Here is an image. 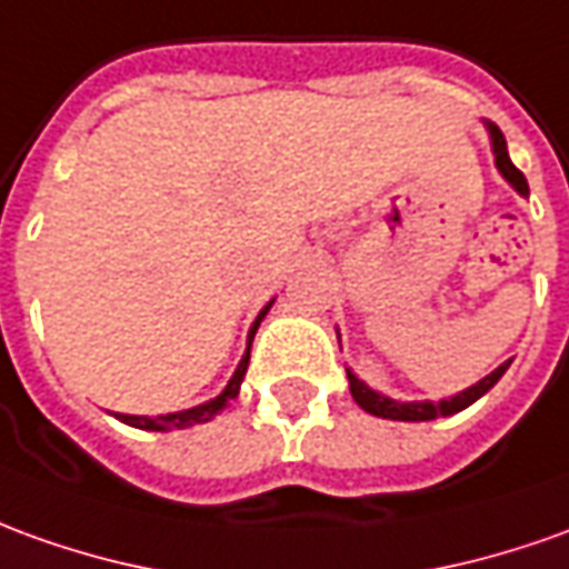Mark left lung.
Wrapping results in <instances>:
<instances>
[{
	"mask_svg": "<svg viewBox=\"0 0 569 569\" xmlns=\"http://www.w3.org/2000/svg\"><path fill=\"white\" fill-rule=\"evenodd\" d=\"M487 129H489V139H492V154H496V167H499V172L508 179V182H511V186H515L517 194H530L527 176L517 170L515 163H511V158H508V144H505L501 129L496 127V123H487ZM508 366H511V362H501V366L496 368L492 375H487L483 381H477L473 387H468V390L456 393V397L440 399V402H430V399H425V402H399V399L383 397V393H378V390L366 387V381H359L350 368H347V378H350L352 399H356L368 415L390 418V421H433V418H446V415H456V411L468 409L471 402H477L483 393H489V390L499 383L501 375L508 371Z\"/></svg>",
	"mask_w": 569,
	"mask_h": 569,
	"instance_id": "8db88e82",
	"label": "left lung"
}]
</instances>
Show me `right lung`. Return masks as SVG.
<instances>
[{
  "label": "right lung",
  "mask_w": 569,
  "mask_h": 569,
  "mask_svg": "<svg viewBox=\"0 0 569 569\" xmlns=\"http://www.w3.org/2000/svg\"><path fill=\"white\" fill-rule=\"evenodd\" d=\"M272 307V303H269ZM269 307L262 309L260 316H257V322L250 328V335H247V352L244 359L238 362L234 368L232 381L226 383V390L219 393L217 399H210V402H203V406H194V409H186V411H170V415H158V418H148V415H117L123 425L129 427H142V430H182V427H194V425H203V421H210V418H217L219 411L226 409L234 397H238V390H241V381H244V371H247V362H250V343H253V335H257V328L260 322L266 319V312Z\"/></svg>",
  "instance_id": "obj_1"
}]
</instances>
